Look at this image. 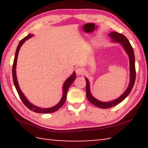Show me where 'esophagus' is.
<instances>
[{
	"instance_id": "34e87169",
	"label": "esophagus",
	"mask_w": 148,
	"mask_h": 148,
	"mask_svg": "<svg viewBox=\"0 0 148 148\" xmlns=\"http://www.w3.org/2000/svg\"><path fill=\"white\" fill-rule=\"evenodd\" d=\"M76 72L77 75H82L84 73V69L82 67H78L76 70Z\"/></svg>"
}]
</instances>
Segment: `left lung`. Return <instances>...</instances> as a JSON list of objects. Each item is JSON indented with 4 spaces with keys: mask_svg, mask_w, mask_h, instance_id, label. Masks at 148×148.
I'll list each match as a JSON object with an SVG mask.
<instances>
[{
    "mask_svg": "<svg viewBox=\"0 0 148 148\" xmlns=\"http://www.w3.org/2000/svg\"><path fill=\"white\" fill-rule=\"evenodd\" d=\"M109 36L112 39V40L116 42H119L123 47L125 51L129 55V62H130V82L129 87H127L123 93L119 98L115 99L112 101L110 102H102L97 100L92 96L90 91V87H89V82L88 79L86 78V97L89 101L94 104L95 106L97 107L101 108L102 109L104 108H110L114 106H116L120 102H122L123 100L128 96L129 94L131 92L132 87L134 86L135 79H136V70H135V59H134V54L133 48L131 46L129 41L128 40L126 37L123 34L118 33L117 32H112L109 34Z\"/></svg>",
    "mask_w": 148,
    "mask_h": 148,
    "instance_id": "8db88e82",
    "label": "left lung"
}]
</instances>
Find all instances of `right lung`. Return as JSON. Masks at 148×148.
Masks as SVG:
<instances>
[{
	"label": "right lung",
	"mask_w": 148,
	"mask_h": 148,
	"mask_svg": "<svg viewBox=\"0 0 148 148\" xmlns=\"http://www.w3.org/2000/svg\"><path fill=\"white\" fill-rule=\"evenodd\" d=\"M33 36V34H29L27 35V36L25 37L24 38L21 40V41L19 42V44H18V46L17 47L16 49V54H15V57H14V63H13V66H12V76H13V81H14V86L16 87V89L17 90V92H18V95L20 97V99L22 101V102H23V104L25 105V106L28 108L29 110H31V111H33L36 113H39V114H49V113H53V112H56L57 110H58L60 108L62 107V105L64 104L65 102V101H66V94H67V91H68V89H69L71 85L73 83V82L76 79V73L74 72L71 76H70L68 79H67L65 82L64 83L63 87H62V99H61V101L59 102L58 104L56 105L55 106H53L51 108H42L38 107L36 106H34L32 104H31V102H29L28 100L27 99L25 96L23 95V92L20 89L19 87V84H18V82H17V76H16V64H17V56H18V53L20 49V47H21L22 45L23 44V43L25 42L27 40L29 39L30 38Z\"/></svg>",
	"instance_id": "add662e5"
}]
</instances>
